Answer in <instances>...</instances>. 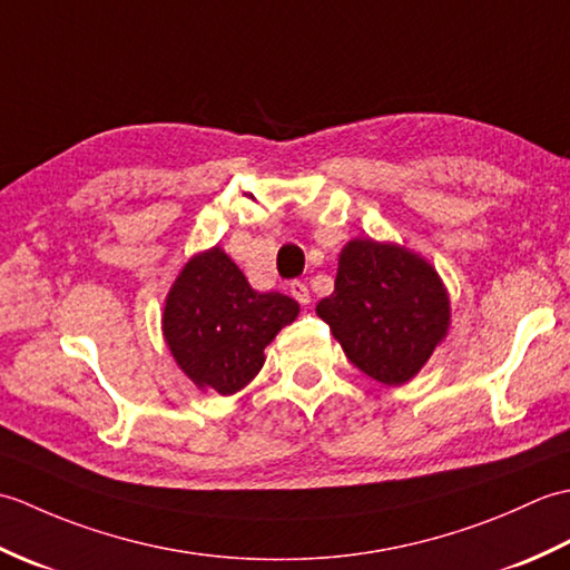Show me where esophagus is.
Wrapping results in <instances>:
<instances>
[{"mask_svg": "<svg viewBox=\"0 0 570 570\" xmlns=\"http://www.w3.org/2000/svg\"><path fill=\"white\" fill-rule=\"evenodd\" d=\"M288 292L298 301L301 306H308L311 304V294H308V286L304 282H292L288 284Z\"/></svg>", "mask_w": 570, "mask_h": 570, "instance_id": "34e87169", "label": "esophagus"}]
</instances>
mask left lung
I'll return each instance as SVG.
<instances>
[{"instance_id": "1", "label": "left lung", "mask_w": 570, "mask_h": 570, "mask_svg": "<svg viewBox=\"0 0 570 570\" xmlns=\"http://www.w3.org/2000/svg\"><path fill=\"white\" fill-rule=\"evenodd\" d=\"M316 313L347 360L390 386L419 374L451 325V301L439 272L419 254L370 237L343 247L335 292Z\"/></svg>"}]
</instances>
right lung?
<instances>
[{
    "instance_id": "obj_1",
    "label": "right lung",
    "mask_w": 570,
    "mask_h": 570,
    "mask_svg": "<svg viewBox=\"0 0 570 570\" xmlns=\"http://www.w3.org/2000/svg\"><path fill=\"white\" fill-rule=\"evenodd\" d=\"M296 316L294 298L254 292L239 266L213 247L176 276L164 306V337L198 390L227 396L254 380L264 347Z\"/></svg>"
}]
</instances>
